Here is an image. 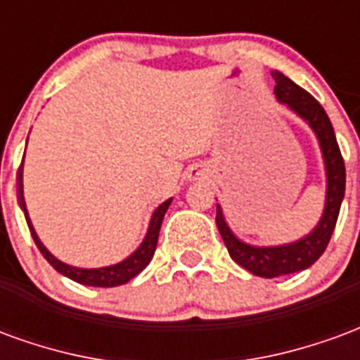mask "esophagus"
Masks as SVG:
<instances>
[{
    "instance_id": "esophagus-1",
    "label": "esophagus",
    "mask_w": 360,
    "mask_h": 360,
    "mask_svg": "<svg viewBox=\"0 0 360 360\" xmlns=\"http://www.w3.org/2000/svg\"><path fill=\"white\" fill-rule=\"evenodd\" d=\"M193 175H195V177H196V175H198V172H196V173H193Z\"/></svg>"
}]
</instances>
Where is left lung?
Returning <instances> with one entry per match:
<instances>
[{
    "label": "left lung",
    "mask_w": 360,
    "mask_h": 360,
    "mask_svg": "<svg viewBox=\"0 0 360 360\" xmlns=\"http://www.w3.org/2000/svg\"><path fill=\"white\" fill-rule=\"evenodd\" d=\"M271 77L276 81V86H274L276 98L281 103H287L299 117L304 119L316 134L322 156H324L328 188H326L324 214L318 221V226L307 237L289 245H279V247H252V245L239 241L233 231L227 227L218 204L216 224L229 250V257L245 270L260 278H278L285 274L307 270L309 266L314 264L318 258L322 257V252L332 239L335 221L340 216L341 200L345 195V164H343L333 127L330 123V117L326 115L324 108L318 103L316 98H312L307 90L295 84L283 73L274 71Z\"/></svg>",
    "instance_id": "obj_1"
}]
</instances>
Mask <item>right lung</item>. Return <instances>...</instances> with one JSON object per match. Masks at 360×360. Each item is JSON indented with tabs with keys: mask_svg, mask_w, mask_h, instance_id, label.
<instances>
[{
	"mask_svg": "<svg viewBox=\"0 0 360 360\" xmlns=\"http://www.w3.org/2000/svg\"><path fill=\"white\" fill-rule=\"evenodd\" d=\"M17 183H19V188H17V195H19V204L22 212H25V218H27L28 229H30V235L34 239L36 247L40 249V252L44 255V258L50 262L59 274H63L69 279H73L77 283H82V285H92V287H115L123 285L129 279H133L136 274H141L148 262L154 257V250H156L158 245V235H160V227H162V221H164V216L169 204H172V198L165 200L164 204H160L156 208V212L152 214V219H150L148 233L144 237V241L139 249L134 250L133 255L129 258H125L123 262L113 266H105V268H94V270H86V268H75V266H69L65 262H61L58 258L51 255L50 250L46 249L42 245V241L38 239L34 227L30 224V218H28L27 204H25V196H22V165L19 167V177H17Z\"/></svg>",
	"mask_w": 360,
	"mask_h": 360,
	"instance_id": "1",
	"label": "right lung"
}]
</instances>
